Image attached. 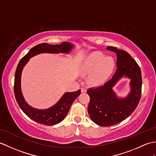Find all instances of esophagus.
<instances>
[{
  "instance_id": "esophagus-1",
  "label": "esophagus",
  "mask_w": 156,
  "mask_h": 156,
  "mask_svg": "<svg viewBox=\"0 0 156 156\" xmlns=\"http://www.w3.org/2000/svg\"><path fill=\"white\" fill-rule=\"evenodd\" d=\"M81 91H82V92H87V89H86L84 87H82L81 88Z\"/></svg>"
}]
</instances>
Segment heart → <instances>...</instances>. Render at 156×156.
Listing matches in <instances>:
<instances>
[{
    "label": "heart",
    "instance_id": "obj_1",
    "mask_svg": "<svg viewBox=\"0 0 156 156\" xmlns=\"http://www.w3.org/2000/svg\"><path fill=\"white\" fill-rule=\"evenodd\" d=\"M115 66L112 57L105 55L101 52H94L86 58L82 67L84 74H91L89 78L90 83L99 84L107 80L111 74Z\"/></svg>",
    "mask_w": 156,
    "mask_h": 156
}]
</instances>
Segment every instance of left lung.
Returning a JSON list of instances; mask_svg holds the SVG:
<instances>
[{
    "instance_id": "8db88e82",
    "label": "left lung",
    "mask_w": 156,
    "mask_h": 156,
    "mask_svg": "<svg viewBox=\"0 0 156 156\" xmlns=\"http://www.w3.org/2000/svg\"><path fill=\"white\" fill-rule=\"evenodd\" d=\"M107 49L117 54V70L104 85L92 87L87 90L90 96L88 114L96 124L104 127L117 124L131 115L140 102L142 86L140 68L130 54L112 46H108ZM123 75L131 78L132 90L127 98L120 99L116 97L112 88Z\"/></svg>"
}]
</instances>
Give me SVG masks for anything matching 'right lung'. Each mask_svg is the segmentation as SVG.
Here are the masks:
<instances>
[{
  "instance_id": "obj_1",
  "label": "right lung",
  "mask_w": 156,
  "mask_h": 156,
  "mask_svg": "<svg viewBox=\"0 0 156 156\" xmlns=\"http://www.w3.org/2000/svg\"><path fill=\"white\" fill-rule=\"evenodd\" d=\"M72 45L68 42H62L59 45L40 44L32 48L24 57L22 58L16 67L15 76L14 93L15 98L22 111L32 120L45 125H54L64 120L70 108L72 102L80 94V90L76 92H66L58 103L52 107L39 110L31 107L25 102L23 97L21 90V76L22 69L30 58L40 53H68Z\"/></svg>"
}]
</instances>
